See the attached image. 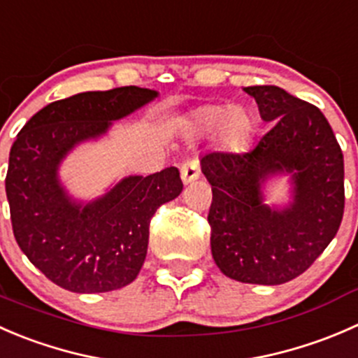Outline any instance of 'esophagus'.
I'll return each instance as SVG.
<instances>
[{
  "instance_id": "34e87169",
  "label": "esophagus",
  "mask_w": 358,
  "mask_h": 358,
  "mask_svg": "<svg viewBox=\"0 0 358 358\" xmlns=\"http://www.w3.org/2000/svg\"><path fill=\"white\" fill-rule=\"evenodd\" d=\"M200 178V165L196 160H187L180 165V179L184 184H189Z\"/></svg>"
}]
</instances>
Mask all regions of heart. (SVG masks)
I'll return each mask as SVG.
<instances>
[{"label": "heart", "instance_id": "heart-1", "mask_svg": "<svg viewBox=\"0 0 358 358\" xmlns=\"http://www.w3.org/2000/svg\"><path fill=\"white\" fill-rule=\"evenodd\" d=\"M256 123L250 113L229 104H201L191 109L182 120L187 139H201L215 134L224 150L243 151L250 144Z\"/></svg>", "mask_w": 358, "mask_h": 358}]
</instances>
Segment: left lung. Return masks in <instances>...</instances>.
I'll list each match as a JSON object with an SVG mask.
<instances>
[{
  "label": "left lung",
  "instance_id": "8db88e82",
  "mask_svg": "<svg viewBox=\"0 0 358 358\" xmlns=\"http://www.w3.org/2000/svg\"><path fill=\"white\" fill-rule=\"evenodd\" d=\"M271 129L243 155L200 160L212 184V257L226 277L280 285L313 264L338 233L345 208V164L318 108L273 85L243 88ZM289 175L292 200L266 203V184Z\"/></svg>",
  "mask_w": 358,
  "mask_h": 358
}]
</instances>
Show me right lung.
I'll list each match as a JSON object with an SVG mask.
<instances>
[{"instance_id": "right-lung-1", "label": "right lung", "mask_w": 358, "mask_h": 358, "mask_svg": "<svg viewBox=\"0 0 358 358\" xmlns=\"http://www.w3.org/2000/svg\"><path fill=\"white\" fill-rule=\"evenodd\" d=\"M157 97L141 87L71 95L40 109L10 150L5 187L13 235L27 259L66 291L109 292L136 280L151 217L182 191L176 167L123 178L88 201L74 198L59 176L74 148L101 139L113 122Z\"/></svg>"}]
</instances>
